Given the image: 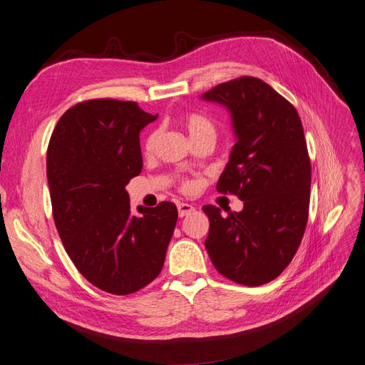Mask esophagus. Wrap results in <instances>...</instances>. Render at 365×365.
<instances>
[{"label":"esophagus","mask_w":365,"mask_h":365,"mask_svg":"<svg viewBox=\"0 0 365 365\" xmlns=\"http://www.w3.org/2000/svg\"><path fill=\"white\" fill-rule=\"evenodd\" d=\"M193 211H195V207L190 205V203H184V202L178 203V215L180 217H185L188 214H192Z\"/></svg>","instance_id":"obj_1"}]
</instances>
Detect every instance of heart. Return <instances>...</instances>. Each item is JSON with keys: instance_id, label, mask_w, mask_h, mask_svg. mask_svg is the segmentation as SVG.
I'll use <instances>...</instances> for the list:
<instances>
[{"instance_id": "1", "label": "heart", "mask_w": 365, "mask_h": 365, "mask_svg": "<svg viewBox=\"0 0 365 365\" xmlns=\"http://www.w3.org/2000/svg\"><path fill=\"white\" fill-rule=\"evenodd\" d=\"M181 124L184 125V128L187 130L188 138L195 139L200 135H205V133H214V125L211 124V121L207 118V116H203L200 113H187L181 118ZM157 140V133H151L147 140H145V151L151 153L154 150V145ZM190 182H185L184 188L188 190L190 188Z\"/></svg>"}]
</instances>
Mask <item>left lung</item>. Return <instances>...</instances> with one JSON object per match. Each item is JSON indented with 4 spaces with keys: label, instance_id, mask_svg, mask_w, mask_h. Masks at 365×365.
<instances>
[{
    "label": "left lung",
    "instance_id": "obj_1",
    "mask_svg": "<svg viewBox=\"0 0 365 365\" xmlns=\"http://www.w3.org/2000/svg\"><path fill=\"white\" fill-rule=\"evenodd\" d=\"M202 100L225 106L235 145L217 190L237 195L240 212L205 205V249L226 279L260 286L294 259L309 218L312 166L297 109L267 82L242 76L214 86Z\"/></svg>",
    "mask_w": 365,
    "mask_h": 365
}]
</instances>
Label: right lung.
I'll return each mask as SVG.
<instances>
[{"mask_svg": "<svg viewBox=\"0 0 365 365\" xmlns=\"http://www.w3.org/2000/svg\"><path fill=\"white\" fill-rule=\"evenodd\" d=\"M135 101L97 98L70 108L49 140L53 220L78 271L96 287L128 295L165 264L177 225L172 202L130 208L125 185L142 170L139 133L157 120Z\"/></svg>", "mask_w": 365, "mask_h": 365, "instance_id": "add662e5", "label": "right lung"}]
</instances>
